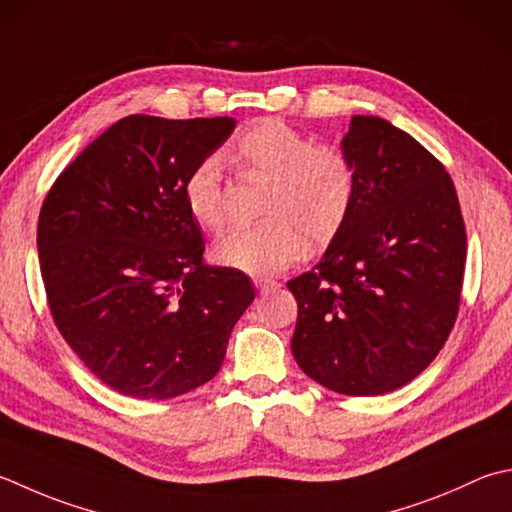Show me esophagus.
Listing matches in <instances>:
<instances>
[{
    "instance_id": "1",
    "label": "esophagus",
    "mask_w": 512,
    "mask_h": 512,
    "mask_svg": "<svg viewBox=\"0 0 512 512\" xmlns=\"http://www.w3.org/2000/svg\"><path fill=\"white\" fill-rule=\"evenodd\" d=\"M255 286H257L259 293H268V290L279 288V282H275V279H268V277H257Z\"/></svg>"
}]
</instances>
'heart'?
<instances>
[{"label":"heart","mask_w":512,"mask_h":512,"mask_svg":"<svg viewBox=\"0 0 512 512\" xmlns=\"http://www.w3.org/2000/svg\"><path fill=\"white\" fill-rule=\"evenodd\" d=\"M226 159L244 173L268 177L262 199L268 217L219 239L213 253L222 266L248 275L282 273L306 255L308 239L328 244L353 210V159L333 144H315L279 119H262L248 128L226 150ZM184 199L199 226L210 233L224 230L228 210L217 157H206L190 170Z\"/></svg>","instance_id":"1"}]
</instances>
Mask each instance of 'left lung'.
<instances>
[{"mask_svg":"<svg viewBox=\"0 0 512 512\" xmlns=\"http://www.w3.org/2000/svg\"><path fill=\"white\" fill-rule=\"evenodd\" d=\"M342 150L355 204L297 299L295 362L335 393L384 395L433 362L455 326L466 228L446 168L382 117L355 115Z\"/></svg>","mask_w":512,"mask_h":512,"instance_id":"8db88e82","label":"left lung"}]
</instances>
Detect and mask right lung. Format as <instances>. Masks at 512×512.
I'll return each instance as SVG.
<instances>
[{"instance_id": "right-lung-1", "label": "right lung", "mask_w": 512, "mask_h": 512, "mask_svg": "<svg viewBox=\"0 0 512 512\" xmlns=\"http://www.w3.org/2000/svg\"><path fill=\"white\" fill-rule=\"evenodd\" d=\"M233 117L130 115L57 177L37 224L55 326L117 393L179 397L222 368L255 299L242 270L208 266L184 184L235 130Z\"/></svg>"}]
</instances>
